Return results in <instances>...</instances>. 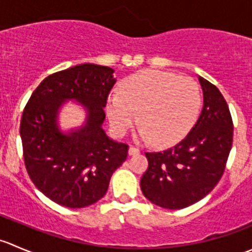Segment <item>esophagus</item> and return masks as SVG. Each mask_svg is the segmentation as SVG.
I'll list each match as a JSON object with an SVG mask.
<instances>
[{"mask_svg": "<svg viewBox=\"0 0 252 252\" xmlns=\"http://www.w3.org/2000/svg\"><path fill=\"white\" fill-rule=\"evenodd\" d=\"M128 152H129V156H134V155L140 154V150L136 149V147H134V146H130V147H129Z\"/></svg>", "mask_w": 252, "mask_h": 252, "instance_id": "1", "label": "esophagus"}]
</instances>
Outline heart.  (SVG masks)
Wrapping results in <instances>:
<instances>
[{"label": "heart", "instance_id": "1", "mask_svg": "<svg viewBox=\"0 0 252 252\" xmlns=\"http://www.w3.org/2000/svg\"><path fill=\"white\" fill-rule=\"evenodd\" d=\"M201 107L196 81L174 73L141 70L126 79L107 101L108 121L114 133L124 135L136 122L138 139L168 146L184 138Z\"/></svg>", "mask_w": 252, "mask_h": 252}]
</instances>
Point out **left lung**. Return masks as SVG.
<instances>
[{
  "label": "left lung",
  "mask_w": 252,
  "mask_h": 252,
  "mask_svg": "<svg viewBox=\"0 0 252 252\" xmlns=\"http://www.w3.org/2000/svg\"><path fill=\"white\" fill-rule=\"evenodd\" d=\"M204 107L182 141L159 152H145L149 167L141 178L144 196L152 204L180 210L213 190L222 178L233 144V121L220 91L199 77Z\"/></svg>",
  "instance_id": "obj_1"
}]
</instances>
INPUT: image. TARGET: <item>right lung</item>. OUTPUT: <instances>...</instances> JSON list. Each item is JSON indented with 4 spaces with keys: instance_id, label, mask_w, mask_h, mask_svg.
Masks as SVG:
<instances>
[{
    "instance_id": "1",
    "label": "right lung",
    "mask_w": 252,
    "mask_h": 252,
    "mask_svg": "<svg viewBox=\"0 0 252 252\" xmlns=\"http://www.w3.org/2000/svg\"><path fill=\"white\" fill-rule=\"evenodd\" d=\"M105 65H75L48 75L30 96L20 121L25 168L35 187L56 204L81 208L105 196L113 172L128 156V145L102 129L108 94L116 79ZM67 99L88 112L86 124L62 133L57 116Z\"/></svg>"
}]
</instances>
